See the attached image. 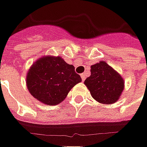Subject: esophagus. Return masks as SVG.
Returning a JSON list of instances; mask_svg holds the SVG:
<instances>
[{
	"label": "esophagus",
	"mask_w": 147,
	"mask_h": 147,
	"mask_svg": "<svg viewBox=\"0 0 147 147\" xmlns=\"http://www.w3.org/2000/svg\"><path fill=\"white\" fill-rule=\"evenodd\" d=\"M80 76H81V79H82V80L84 81V80H86V73H82L81 75H80Z\"/></svg>",
	"instance_id": "esophagus-1"
}]
</instances>
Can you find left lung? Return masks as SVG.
Instances as JSON below:
<instances>
[{"instance_id": "left-lung-1", "label": "left lung", "mask_w": 147, "mask_h": 147, "mask_svg": "<svg viewBox=\"0 0 147 147\" xmlns=\"http://www.w3.org/2000/svg\"><path fill=\"white\" fill-rule=\"evenodd\" d=\"M90 76L84 82L97 102L112 105L118 101L124 90L122 76L105 61H100L90 67Z\"/></svg>"}]
</instances>
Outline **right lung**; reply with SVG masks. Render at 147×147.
I'll use <instances>...</instances> for the list:
<instances>
[{"mask_svg":"<svg viewBox=\"0 0 147 147\" xmlns=\"http://www.w3.org/2000/svg\"><path fill=\"white\" fill-rule=\"evenodd\" d=\"M80 81L74 66L58 56L40 57L30 67L26 76V86L31 95L47 105H59Z\"/></svg>","mask_w":147,"mask_h":147,"instance_id":"1","label":"right lung"}]
</instances>
